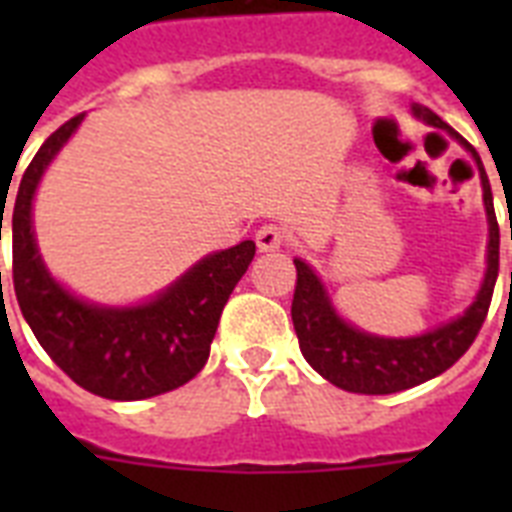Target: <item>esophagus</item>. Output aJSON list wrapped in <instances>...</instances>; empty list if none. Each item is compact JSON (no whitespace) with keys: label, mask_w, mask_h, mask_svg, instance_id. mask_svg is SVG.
<instances>
[{"label":"esophagus","mask_w":512,"mask_h":512,"mask_svg":"<svg viewBox=\"0 0 512 512\" xmlns=\"http://www.w3.org/2000/svg\"><path fill=\"white\" fill-rule=\"evenodd\" d=\"M257 249L260 252H276V249L284 247V241H287V231L276 223H265L260 231L255 233Z\"/></svg>","instance_id":"esophagus-1"}]
</instances>
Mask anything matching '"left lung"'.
<instances>
[{
    "instance_id": "1",
    "label": "left lung",
    "mask_w": 512,
    "mask_h": 512,
    "mask_svg": "<svg viewBox=\"0 0 512 512\" xmlns=\"http://www.w3.org/2000/svg\"><path fill=\"white\" fill-rule=\"evenodd\" d=\"M412 111L417 119L428 122L430 127L449 130L444 119L433 114L430 108L414 103ZM452 138L460 140L462 146L476 156L478 170H481V185H484L486 217H489L484 284L462 316L417 337L369 335V332H361L337 316L327 289H324L319 276L313 273L311 265L303 263L300 257L295 260L297 284L295 297H292V324H295L297 340H300V350H303L305 361L324 380L348 390V393L388 396V393H398V390L433 380L441 372H446L454 361H460L462 353L478 337V329L484 327L494 295V281L500 273V225H497V215H494L492 185H489V177L484 172L481 156L457 132H452Z\"/></svg>"
}]
</instances>
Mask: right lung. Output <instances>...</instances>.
Here are the masks:
<instances>
[{"mask_svg": "<svg viewBox=\"0 0 512 512\" xmlns=\"http://www.w3.org/2000/svg\"><path fill=\"white\" fill-rule=\"evenodd\" d=\"M82 119L74 116L52 132L20 177L12 207V284L39 345L76 385L111 401H140L170 393L204 369L220 313L255 257V241L207 255L143 305L103 308L71 295L44 268L31 204L47 164Z\"/></svg>", "mask_w": 512, "mask_h": 512, "instance_id": "1", "label": "right lung"}]
</instances>
